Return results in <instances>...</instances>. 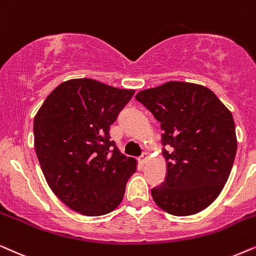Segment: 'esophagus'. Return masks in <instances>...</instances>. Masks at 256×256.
<instances>
[{
    "label": "esophagus",
    "instance_id": "1",
    "mask_svg": "<svg viewBox=\"0 0 256 256\" xmlns=\"http://www.w3.org/2000/svg\"><path fill=\"white\" fill-rule=\"evenodd\" d=\"M148 153H142V154L139 156V162H140L142 165H144V164H146V162H148Z\"/></svg>",
    "mask_w": 256,
    "mask_h": 256
}]
</instances>
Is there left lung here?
Listing matches in <instances>:
<instances>
[{"mask_svg": "<svg viewBox=\"0 0 256 256\" xmlns=\"http://www.w3.org/2000/svg\"><path fill=\"white\" fill-rule=\"evenodd\" d=\"M136 100L162 126L166 176L151 194L176 216L202 212L222 190L236 154L230 111L202 85L168 82L142 90Z\"/></svg>", "mask_w": 256, "mask_h": 256, "instance_id": "1", "label": "left lung"}]
</instances>
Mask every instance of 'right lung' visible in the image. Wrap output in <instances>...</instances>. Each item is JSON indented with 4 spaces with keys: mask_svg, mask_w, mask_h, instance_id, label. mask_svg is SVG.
Masks as SVG:
<instances>
[{
    "mask_svg": "<svg viewBox=\"0 0 256 256\" xmlns=\"http://www.w3.org/2000/svg\"><path fill=\"white\" fill-rule=\"evenodd\" d=\"M134 90L90 78L60 84L34 119L35 150L48 185L68 207L100 216L122 202L136 160L110 140V126Z\"/></svg>",
    "mask_w": 256,
    "mask_h": 256,
    "instance_id": "right-lung-1",
    "label": "right lung"
}]
</instances>
